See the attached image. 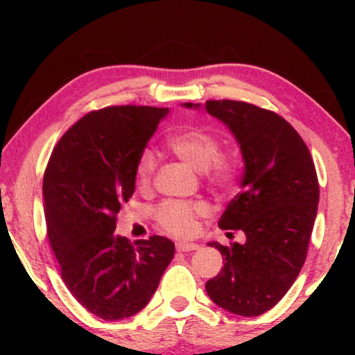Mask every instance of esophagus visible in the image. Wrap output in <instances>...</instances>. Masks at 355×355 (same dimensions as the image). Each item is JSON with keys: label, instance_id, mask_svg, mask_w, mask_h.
I'll use <instances>...</instances> for the list:
<instances>
[{"label": "esophagus", "instance_id": "obj_1", "mask_svg": "<svg viewBox=\"0 0 355 355\" xmlns=\"http://www.w3.org/2000/svg\"><path fill=\"white\" fill-rule=\"evenodd\" d=\"M175 248H177L178 252H191V250H197V249H199V244L178 241V243L175 244Z\"/></svg>", "mask_w": 355, "mask_h": 355}]
</instances>
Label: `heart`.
Segmentation results:
<instances>
[{
	"label": "heart",
	"instance_id": "b5f03b06",
	"mask_svg": "<svg viewBox=\"0 0 355 355\" xmlns=\"http://www.w3.org/2000/svg\"><path fill=\"white\" fill-rule=\"evenodd\" d=\"M167 146L180 159L197 172H207L209 183L216 188H227L235 182L238 163L233 156L219 155L220 142L214 135L202 128H186L167 137ZM156 171V158L146 150L137 161L136 177L141 188L152 183ZM205 208L196 203L167 200L156 208V220L166 232L177 236H188L196 230V219Z\"/></svg>",
	"mask_w": 355,
	"mask_h": 355
}]
</instances>
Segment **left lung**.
Instances as JSON below:
<instances>
[{
    "mask_svg": "<svg viewBox=\"0 0 355 355\" xmlns=\"http://www.w3.org/2000/svg\"><path fill=\"white\" fill-rule=\"evenodd\" d=\"M205 110L232 131L244 161L243 189L218 225L245 235L241 244L208 243L220 252L224 268L205 290L230 313L258 316L285 296L304 266L320 202L315 164L279 114L233 100H209Z\"/></svg>",
    "mask_w": 355,
    "mask_h": 355,
    "instance_id": "obj_1",
    "label": "left lung"
}]
</instances>
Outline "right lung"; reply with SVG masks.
<instances>
[{
	"instance_id": "obj_1",
	"label": "right lung",
	"mask_w": 355,
	"mask_h": 355,
	"mask_svg": "<svg viewBox=\"0 0 355 355\" xmlns=\"http://www.w3.org/2000/svg\"><path fill=\"white\" fill-rule=\"evenodd\" d=\"M169 107L110 106L65 131L44 175V209L61 277L105 321L141 311L172 261L175 244L116 236V216L135 192L139 156Z\"/></svg>"
}]
</instances>
